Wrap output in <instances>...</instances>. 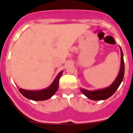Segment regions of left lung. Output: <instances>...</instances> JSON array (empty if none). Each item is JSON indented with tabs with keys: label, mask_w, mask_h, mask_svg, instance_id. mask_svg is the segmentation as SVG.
Here are the masks:
<instances>
[{
	"label": "left lung",
	"mask_w": 133,
	"mask_h": 133,
	"mask_svg": "<svg viewBox=\"0 0 133 133\" xmlns=\"http://www.w3.org/2000/svg\"><path fill=\"white\" fill-rule=\"evenodd\" d=\"M120 53H121V64H120V72H119L118 75L117 76L116 78L115 79V81L113 82V83L108 88L96 91H89L80 88L81 92L89 99L92 100H106V99L109 98L110 96H112L116 92L118 87L120 86V84L122 83L123 78H124L125 71L124 55H123L122 50L120 47Z\"/></svg>",
	"instance_id": "8db88e82"
}]
</instances>
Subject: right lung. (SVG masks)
<instances>
[{"instance_id": "obj_1", "label": "right lung", "mask_w": 133, "mask_h": 133, "mask_svg": "<svg viewBox=\"0 0 133 133\" xmlns=\"http://www.w3.org/2000/svg\"><path fill=\"white\" fill-rule=\"evenodd\" d=\"M62 71L57 75L53 82L46 89L40 91H29L20 88L18 89L20 92L29 100L35 101H42L50 98L57 91L59 85V79L62 74Z\"/></svg>"}]
</instances>
